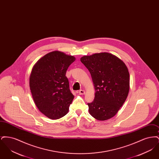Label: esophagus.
Here are the masks:
<instances>
[{
	"label": "esophagus",
	"instance_id": "obj_1",
	"mask_svg": "<svg viewBox=\"0 0 159 159\" xmlns=\"http://www.w3.org/2000/svg\"><path fill=\"white\" fill-rule=\"evenodd\" d=\"M79 93L80 95H83V94L85 93V91L81 89V90H80V91H79Z\"/></svg>",
	"mask_w": 159,
	"mask_h": 159
}]
</instances>
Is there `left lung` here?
Wrapping results in <instances>:
<instances>
[{
  "instance_id": "1",
  "label": "left lung",
  "mask_w": 159,
  "mask_h": 159,
  "mask_svg": "<svg viewBox=\"0 0 159 159\" xmlns=\"http://www.w3.org/2000/svg\"><path fill=\"white\" fill-rule=\"evenodd\" d=\"M80 61L91 73L95 91L94 100L88 104L89 113L98 120L112 118L128 95V68L120 58L108 52L85 55Z\"/></svg>"
}]
</instances>
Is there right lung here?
Masks as SVG:
<instances>
[{"label":"right lung","mask_w":159,"mask_h":159,"mask_svg":"<svg viewBox=\"0 0 159 159\" xmlns=\"http://www.w3.org/2000/svg\"><path fill=\"white\" fill-rule=\"evenodd\" d=\"M75 60L74 56L55 51L39 59L32 68L29 85L34 102L51 119L64 116L74 99L66 74Z\"/></svg>","instance_id":"obj_1"}]
</instances>
